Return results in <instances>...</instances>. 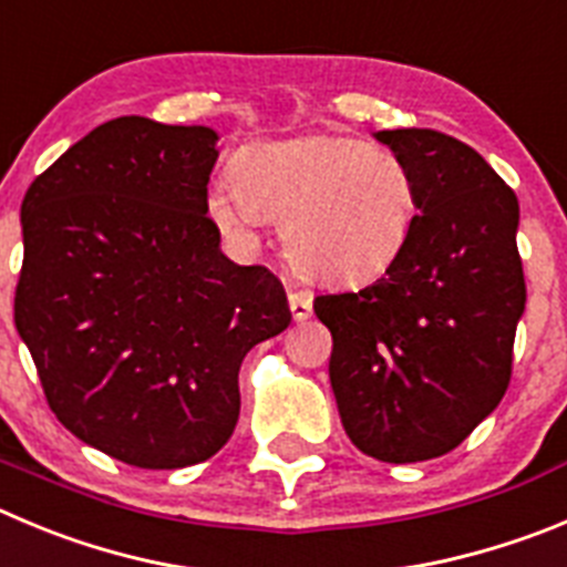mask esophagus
Returning a JSON list of instances; mask_svg holds the SVG:
<instances>
[{"label": "esophagus", "instance_id": "esophagus-1", "mask_svg": "<svg viewBox=\"0 0 567 567\" xmlns=\"http://www.w3.org/2000/svg\"><path fill=\"white\" fill-rule=\"evenodd\" d=\"M289 311L298 323L311 318V295L309 292H289Z\"/></svg>", "mask_w": 567, "mask_h": 567}]
</instances>
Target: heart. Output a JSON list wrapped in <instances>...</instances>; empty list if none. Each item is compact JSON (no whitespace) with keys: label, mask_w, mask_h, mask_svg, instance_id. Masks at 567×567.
Listing matches in <instances>:
<instances>
[{"label":"heart","mask_w":567,"mask_h":567,"mask_svg":"<svg viewBox=\"0 0 567 567\" xmlns=\"http://www.w3.org/2000/svg\"><path fill=\"white\" fill-rule=\"evenodd\" d=\"M207 207L236 236L261 219L280 221L300 272L357 287L385 275L404 252L419 221V185L393 152L311 134L247 148Z\"/></svg>","instance_id":"b5f03b06"}]
</instances>
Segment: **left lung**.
<instances>
[{
    "instance_id": "obj_1",
    "label": "left lung",
    "mask_w": 567,
    "mask_h": 567,
    "mask_svg": "<svg viewBox=\"0 0 567 567\" xmlns=\"http://www.w3.org/2000/svg\"><path fill=\"white\" fill-rule=\"evenodd\" d=\"M415 174L419 221L382 278L318 295L329 377L357 450L388 464L450 453L501 404L526 278L520 205L475 148L433 128L377 132Z\"/></svg>"
}]
</instances>
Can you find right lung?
I'll list each match as a JSON object with an SVG mask.
<instances>
[{"mask_svg":"<svg viewBox=\"0 0 567 567\" xmlns=\"http://www.w3.org/2000/svg\"><path fill=\"white\" fill-rule=\"evenodd\" d=\"M219 134L117 117L70 145L22 202L13 320L50 410L83 444L179 470L216 455L238 368L292 320L267 267H238L207 216Z\"/></svg>","mask_w":567,"mask_h":567,"instance_id":"1","label":"right lung"}]
</instances>
